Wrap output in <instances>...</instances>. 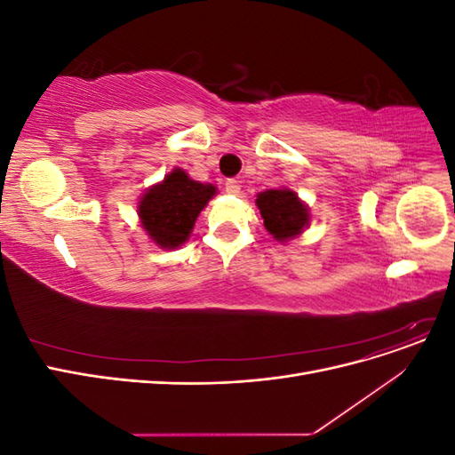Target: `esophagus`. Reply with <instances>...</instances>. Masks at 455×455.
<instances>
[{"label": "esophagus", "mask_w": 455, "mask_h": 455, "mask_svg": "<svg viewBox=\"0 0 455 455\" xmlns=\"http://www.w3.org/2000/svg\"><path fill=\"white\" fill-rule=\"evenodd\" d=\"M226 191L229 196H237L241 191V184L239 180H235V178H229V180L226 182Z\"/></svg>", "instance_id": "34e87169"}]
</instances>
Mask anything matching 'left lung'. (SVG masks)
Wrapping results in <instances>:
<instances>
[{"mask_svg":"<svg viewBox=\"0 0 455 455\" xmlns=\"http://www.w3.org/2000/svg\"><path fill=\"white\" fill-rule=\"evenodd\" d=\"M256 206L264 218L267 233L281 244L301 235L311 222L306 201H301L296 191L286 186L259 191Z\"/></svg>","mask_w":455,"mask_h":455,"instance_id":"left-lung-1","label":"left lung"}]
</instances>
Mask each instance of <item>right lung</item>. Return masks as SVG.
I'll return each mask as SVG.
<instances>
[{"label":"right lung","mask_w":455,"mask_h":455,"mask_svg":"<svg viewBox=\"0 0 455 455\" xmlns=\"http://www.w3.org/2000/svg\"><path fill=\"white\" fill-rule=\"evenodd\" d=\"M216 194V186L191 180L184 169L174 167L144 191L136 212L148 237L159 249L172 251L189 239L197 216Z\"/></svg>","instance_id":"add662e5"}]
</instances>
